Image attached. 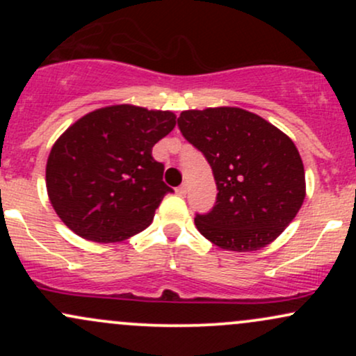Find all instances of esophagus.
<instances>
[{"label":"esophagus","instance_id":"esophagus-1","mask_svg":"<svg viewBox=\"0 0 356 356\" xmlns=\"http://www.w3.org/2000/svg\"><path fill=\"white\" fill-rule=\"evenodd\" d=\"M175 192H177L179 195H186L187 194V186H186V184H182L181 187H177V189H175Z\"/></svg>","mask_w":356,"mask_h":356}]
</instances>
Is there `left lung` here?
Wrapping results in <instances>:
<instances>
[{"mask_svg":"<svg viewBox=\"0 0 356 356\" xmlns=\"http://www.w3.org/2000/svg\"><path fill=\"white\" fill-rule=\"evenodd\" d=\"M177 124L207 159L219 191L212 211L195 216L197 231L226 251L273 243L306 195L303 161L291 138L238 107L186 110Z\"/></svg>","mask_w":356,"mask_h":356,"instance_id":"1","label":"left lung"}]
</instances>
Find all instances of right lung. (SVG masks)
Here are the masks:
<instances>
[{"label":"right lung","mask_w":356,"mask_h":356,"mask_svg":"<svg viewBox=\"0 0 356 356\" xmlns=\"http://www.w3.org/2000/svg\"><path fill=\"white\" fill-rule=\"evenodd\" d=\"M175 127L169 110L110 105L68 127L47 161V191L65 226L93 243L144 231L172 192L152 147Z\"/></svg>","instance_id":"add662e5"}]
</instances>
